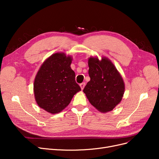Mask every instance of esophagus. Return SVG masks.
Returning <instances> with one entry per match:
<instances>
[{
	"instance_id": "esophagus-1",
	"label": "esophagus",
	"mask_w": 159,
	"mask_h": 159,
	"mask_svg": "<svg viewBox=\"0 0 159 159\" xmlns=\"http://www.w3.org/2000/svg\"><path fill=\"white\" fill-rule=\"evenodd\" d=\"M80 88H81V89H84V87H85V82H84V83H81V84H80Z\"/></svg>"
}]
</instances>
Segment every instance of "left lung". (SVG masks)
<instances>
[{"label": "left lung", "instance_id": "left-lung-1", "mask_svg": "<svg viewBox=\"0 0 159 159\" xmlns=\"http://www.w3.org/2000/svg\"><path fill=\"white\" fill-rule=\"evenodd\" d=\"M90 81L84 92L90 103L99 111H112L122 99L125 84L113 63L106 57L99 60L98 57H89L88 60Z\"/></svg>", "mask_w": 159, "mask_h": 159}]
</instances>
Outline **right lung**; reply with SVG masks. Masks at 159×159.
<instances>
[{"instance_id":"1","label":"right lung","mask_w":159,"mask_h":159,"mask_svg":"<svg viewBox=\"0 0 159 159\" xmlns=\"http://www.w3.org/2000/svg\"><path fill=\"white\" fill-rule=\"evenodd\" d=\"M71 56L56 53L48 58L38 71L34 92L38 106L50 113L65 109L74 95L81 90L70 68Z\"/></svg>"}]
</instances>
